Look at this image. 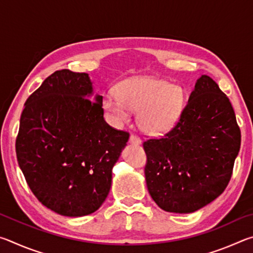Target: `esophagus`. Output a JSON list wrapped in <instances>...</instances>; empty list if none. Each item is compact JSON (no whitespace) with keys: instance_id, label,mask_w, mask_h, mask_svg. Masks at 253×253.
Returning a JSON list of instances; mask_svg holds the SVG:
<instances>
[{"instance_id":"esophagus-1","label":"esophagus","mask_w":253,"mask_h":253,"mask_svg":"<svg viewBox=\"0 0 253 253\" xmlns=\"http://www.w3.org/2000/svg\"><path fill=\"white\" fill-rule=\"evenodd\" d=\"M129 143L132 144V145H140V144H142V140H140V138H139L138 136L130 135V137H129Z\"/></svg>"}]
</instances>
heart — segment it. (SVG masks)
I'll use <instances>...</instances> for the list:
<instances>
[{
    "mask_svg": "<svg viewBox=\"0 0 253 253\" xmlns=\"http://www.w3.org/2000/svg\"><path fill=\"white\" fill-rule=\"evenodd\" d=\"M117 96L106 93L102 109L114 124L129 119V110L137 111V125L147 135L169 131L181 118L185 91L177 84L151 77H131L116 85Z\"/></svg>",
    "mask_w": 253,
    "mask_h": 253,
    "instance_id": "1",
    "label": "heart"
}]
</instances>
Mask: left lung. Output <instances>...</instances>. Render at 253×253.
<instances>
[{"label": "left lung", "instance_id": "1", "mask_svg": "<svg viewBox=\"0 0 253 253\" xmlns=\"http://www.w3.org/2000/svg\"><path fill=\"white\" fill-rule=\"evenodd\" d=\"M240 144L229 98L212 78L201 76L173 129L143 144L152 199L173 213H192L211 203L228 185Z\"/></svg>", "mask_w": 253, "mask_h": 253}]
</instances>
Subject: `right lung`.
<instances>
[{
    "mask_svg": "<svg viewBox=\"0 0 253 253\" xmlns=\"http://www.w3.org/2000/svg\"><path fill=\"white\" fill-rule=\"evenodd\" d=\"M101 102L88 74L63 69L24 104L15 143L19 166L37 199L61 215H88L101 207L129 138L105 122Z\"/></svg>",
    "mask_w": 253,
    "mask_h": 253,
    "instance_id": "right-lung-1",
    "label": "right lung"
}]
</instances>
